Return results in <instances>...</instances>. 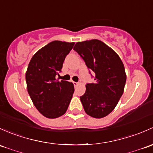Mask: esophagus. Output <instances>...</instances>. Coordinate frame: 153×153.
Masks as SVG:
<instances>
[{
  "label": "esophagus",
  "instance_id": "obj_1",
  "mask_svg": "<svg viewBox=\"0 0 153 153\" xmlns=\"http://www.w3.org/2000/svg\"><path fill=\"white\" fill-rule=\"evenodd\" d=\"M73 84L74 86H75V87H76V86L79 84V83H78V82H73Z\"/></svg>",
  "mask_w": 153,
  "mask_h": 153
}]
</instances>
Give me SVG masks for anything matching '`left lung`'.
<instances>
[{
  "label": "left lung",
  "instance_id": "obj_1",
  "mask_svg": "<svg viewBox=\"0 0 153 153\" xmlns=\"http://www.w3.org/2000/svg\"><path fill=\"white\" fill-rule=\"evenodd\" d=\"M73 49L95 73L94 83L86 85V92L80 97L85 112L94 118L105 117L114 109L123 94L126 73L123 62L100 40L78 42Z\"/></svg>",
  "mask_w": 153,
  "mask_h": 153
}]
</instances>
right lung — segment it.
I'll return each instance as SVG.
<instances>
[{
	"instance_id": "right-lung-1",
	"label": "right lung",
	"mask_w": 153,
	"mask_h": 153,
	"mask_svg": "<svg viewBox=\"0 0 153 153\" xmlns=\"http://www.w3.org/2000/svg\"><path fill=\"white\" fill-rule=\"evenodd\" d=\"M75 42L53 41L33 56L28 66L25 80L30 99L44 117L55 119L67 111L74 93L72 82L59 81L67 55Z\"/></svg>"
}]
</instances>
